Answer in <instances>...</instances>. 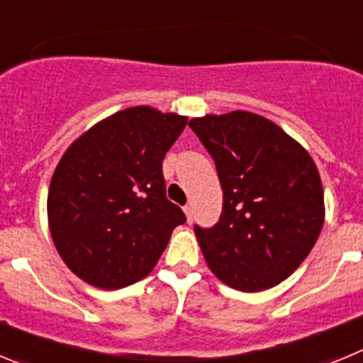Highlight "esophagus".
<instances>
[{"instance_id":"obj_1","label":"esophagus","mask_w":363,"mask_h":363,"mask_svg":"<svg viewBox=\"0 0 363 363\" xmlns=\"http://www.w3.org/2000/svg\"><path fill=\"white\" fill-rule=\"evenodd\" d=\"M184 213H185V218H187V221H189V223H191L192 218H194V213H192V207H191V205H187V207H185Z\"/></svg>"}]
</instances>
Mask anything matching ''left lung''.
Wrapping results in <instances>:
<instances>
[{
  "instance_id": "left-lung-1",
  "label": "left lung",
  "mask_w": 363,
  "mask_h": 363,
  "mask_svg": "<svg viewBox=\"0 0 363 363\" xmlns=\"http://www.w3.org/2000/svg\"><path fill=\"white\" fill-rule=\"evenodd\" d=\"M216 163L223 207L216 225L194 227L211 271L233 289L258 293L291 277L325 218L318 169L303 147L252 112L189 121Z\"/></svg>"
}]
</instances>
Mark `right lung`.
Masks as SVG:
<instances>
[{
    "label": "right lung",
    "instance_id": "obj_1",
    "mask_svg": "<svg viewBox=\"0 0 363 363\" xmlns=\"http://www.w3.org/2000/svg\"><path fill=\"white\" fill-rule=\"evenodd\" d=\"M187 116L147 105L105 118L65 150L50 179V236L67 267L121 289L158 264L184 211L167 200L162 162Z\"/></svg>",
    "mask_w": 363,
    "mask_h": 363
}]
</instances>
